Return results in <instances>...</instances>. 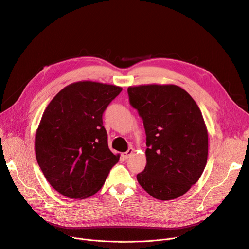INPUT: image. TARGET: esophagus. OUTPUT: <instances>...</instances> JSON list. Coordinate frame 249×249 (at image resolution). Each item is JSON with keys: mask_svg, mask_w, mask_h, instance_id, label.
<instances>
[{"mask_svg": "<svg viewBox=\"0 0 249 249\" xmlns=\"http://www.w3.org/2000/svg\"><path fill=\"white\" fill-rule=\"evenodd\" d=\"M134 153V149L133 148H132V147H130L129 149H128V150L123 154V156L127 159V158H129L132 154H133Z\"/></svg>", "mask_w": 249, "mask_h": 249, "instance_id": "34e87169", "label": "esophagus"}]
</instances>
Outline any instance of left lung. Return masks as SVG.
I'll return each instance as SVG.
<instances>
[{
	"instance_id": "obj_1",
	"label": "left lung",
	"mask_w": 249,
	"mask_h": 249,
	"mask_svg": "<svg viewBox=\"0 0 249 249\" xmlns=\"http://www.w3.org/2000/svg\"><path fill=\"white\" fill-rule=\"evenodd\" d=\"M128 95L146 132L147 163L137 174L139 184L156 199H175L206 166L208 133L202 113L184 89L172 84L130 86Z\"/></svg>"
}]
</instances>
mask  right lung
I'll list each match as a JSON object with an SVG mask.
<instances>
[{"instance_id":"obj_1","label":"right lung","mask_w":249,"mask_h":249,"mask_svg":"<svg viewBox=\"0 0 249 249\" xmlns=\"http://www.w3.org/2000/svg\"><path fill=\"white\" fill-rule=\"evenodd\" d=\"M122 88L80 81L66 86L45 109L35 136L39 166L62 195L84 199L101 189L120 155L108 147L102 115Z\"/></svg>"}]
</instances>
